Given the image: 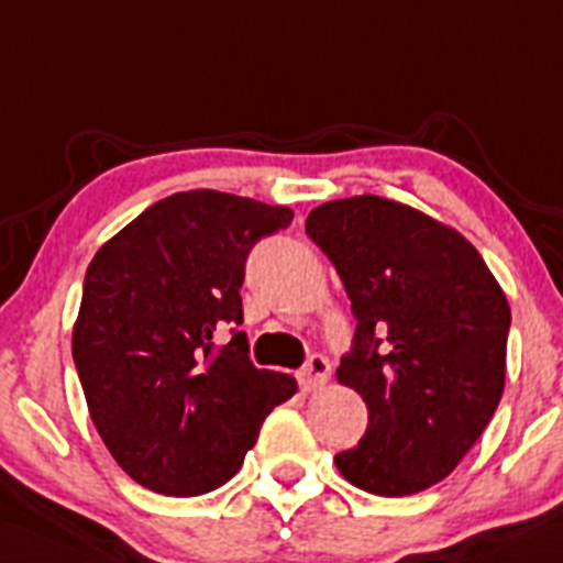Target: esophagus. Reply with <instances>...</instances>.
Listing matches in <instances>:
<instances>
[{
  "label": "esophagus",
  "instance_id": "esophagus-1",
  "mask_svg": "<svg viewBox=\"0 0 563 563\" xmlns=\"http://www.w3.org/2000/svg\"><path fill=\"white\" fill-rule=\"evenodd\" d=\"M298 378H301V387L307 393H314V389H320L331 378V362L325 356H312Z\"/></svg>",
  "mask_w": 563,
  "mask_h": 563
}]
</instances>
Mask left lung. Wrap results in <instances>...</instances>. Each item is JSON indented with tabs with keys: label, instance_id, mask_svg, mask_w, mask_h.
Masks as SVG:
<instances>
[{
	"label": "left lung",
	"instance_id": "obj_1",
	"mask_svg": "<svg viewBox=\"0 0 563 563\" xmlns=\"http://www.w3.org/2000/svg\"><path fill=\"white\" fill-rule=\"evenodd\" d=\"M307 234L340 273L356 318L336 382L367 404L342 478L382 497L428 489L456 470L506 387V292L464 234L382 196L325 201Z\"/></svg>",
	"mask_w": 563,
	"mask_h": 563
}]
</instances>
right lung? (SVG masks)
Here are the masks:
<instances>
[{"label": "right lung", "mask_w": 563, "mask_h": 563, "mask_svg": "<svg viewBox=\"0 0 563 563\" xmlns=\"http://www.w3.org/2000/svg\"><path fill=\"white\" fill-rule=\"evenodd\" d=\"M290 207L218 190L174 192L107 240L85 273L71 351L90 420L146 489L192 497L227 484L296 378L256 371L243 331L245 256L290 227Z\"/></svg>", "instance_id": "add662e5"}]
</instances>
